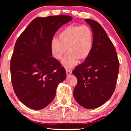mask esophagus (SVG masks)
<instances>
[{
	"mask_svg": "<svg viewBox=\"0 0 131 131\" xmlns=\"http://www.w3.org/2000/svg\"><path fill=\"white\" fill-rule=\"evenodd\" d=\"M66 74H67V75H70L71 73H72V70H71V69H67L66 70Z\"/></svg>",
	"mask_w": 131,
	"mask_h": 131,
	"instance_id": "obj_1",
	"label": "esophagus"
}]
</instances>
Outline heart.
<instances>
[{"label":"heart","instance_id":"1","mask_svg":"<svg viewBox=\"0 0 131 131\" xmlns=\"http://www.w3.org/2000/svg\"><path fill=\"white\" fill-rule=\"evenodd\" d=\"M94 42V34L87 26H69L62 30L59 39L53 38L51 51L57 60L62 59L64 53L69 52L62 60L64 67L71 69L78 64L79 59L85 60L90 55Z\"/></svg>","mask_w":131,"mask_h":131}]
</instances>
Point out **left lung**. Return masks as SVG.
<instances>
[{
	"mask_svg": "<svg viewBox=\"0 0 131 131\" xmlns=\"http://www.w3.org/2000/svg\"><path fill=\"white\" fill-rule=\"evenodd\" d=\"M94 34L92 49L73 74L78 79L73 96L87 109L97 108L110 99L116 88L119 62L113 44L97 21L85 19Z\"/></svg>",
	"mask_w": 131,
	"mask_h": 131,
	"instance_id": "left-lung-1",
	"label": "left lung"
}]
</instances>
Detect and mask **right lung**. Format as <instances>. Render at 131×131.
Segmentation results:
<instances>
[{"label": "right lung", "mask_w": 131, "mask_h": 131, "mask_svg": "<svg viewBox=\"0 0 131 131\" xmlns=\"http://www.w3.org/2000/svg\"><path fill=\"white\" fill-rule=\"evenodd\" d=\"M73 18L49 16L34 19L15 43L10 61L13 88L21 103L34 110H41L54 99L59 83L66 72L52 57L51 42L56 31Z\"/></svg>", "instance_id": "add662e5"}]
</instances>
